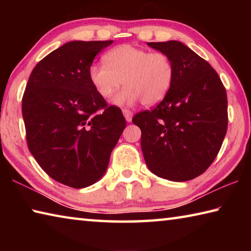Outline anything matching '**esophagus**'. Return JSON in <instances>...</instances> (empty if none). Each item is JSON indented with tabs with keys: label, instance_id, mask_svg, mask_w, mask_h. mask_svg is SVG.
I'll return each instance as SVG.
<instances>
[{
	"label": "esophagus",
	"instance_id": "esophagus-1",
	"mask_svg": "<svg viewBox=\"0 0 251 251\" xmlns=\"http://www.w3.org/2000/svg\"><path fill=\"white\" fill-rule=\"evenodd\" d=\"M123 114H124L127 122H130L131 118H133V112H130L129 109H126V108L123 109Z\"/></svg>",
	"mask_w": 251,
	"mask_h": 251
}]
</instances>
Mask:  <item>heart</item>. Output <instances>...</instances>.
Segmentation results:
<instances>
[{
    "label": "heart",
    "instance_id": "1",
    "mask_svg": "<svg viewBox=\"0 0 251 251\" xmlns=\"http://www.w3.org/2000/svg\"><path fill=\"white\" fill-rule=\"evenodd\" d=\"M106 64L90 67V79L103 99H109L122 84L125 88L115 96L114 103L130 105L142 100L145 106L160 103L173 86L175 65L164 52L120 45L104 56Z\"/></svg>",
    "mask_w": 251,
    "mask_h": 251
}]
</instances>
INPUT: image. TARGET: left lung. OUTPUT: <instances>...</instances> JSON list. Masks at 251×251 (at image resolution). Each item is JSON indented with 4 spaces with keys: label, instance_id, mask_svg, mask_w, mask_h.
Instances as JSON below:
<instances>
[{
    "label": "left lung",
    "instance_id": "1",
    "mask_svg": "<svg viewBox=\"0 0 251 251\" xmlns=\"http://www.w3.org/2000/svg\"><path fill=\"white\" fill-rule=\"evenodd\" d=\"M147 45L168 54L176 74L166 97L133 117L142 130L144 158L151 172L165 179H194L212 164L226 136V88L209 63L181 42Z\"/></svg>",
    "mask_w": 251,
    "mask_h": 251
}]
</instances>
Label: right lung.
<instances>
[{
    "mask_svg": "<svg viewBox=\"0 0 251 251\" xmlns=\"http://www.w3.org/2000/svg\"><path fill=\"white\" fill-rule=\"evenodd\" d=\"M113 41H72L34 67L22 99L27 147L41 168L72 188L94 184L126 126L90 79L97 54Z\"/></svg>",
    "mask_w": 251,
    "mask_h": 251,
    "instance_id": "right-lung-1",
    "label": "right lung"
}]
</instances>
